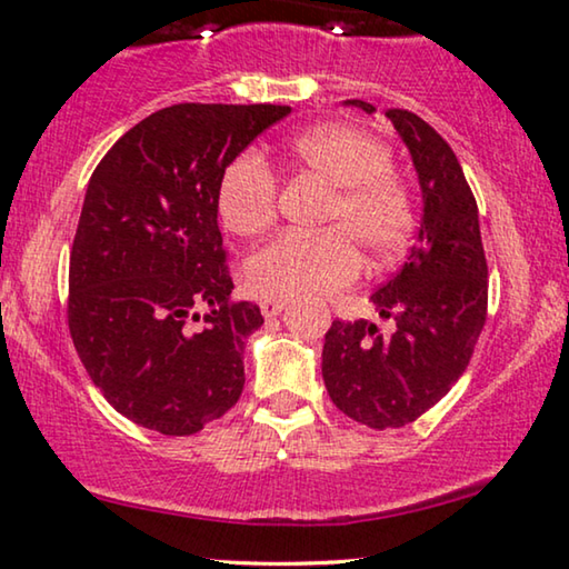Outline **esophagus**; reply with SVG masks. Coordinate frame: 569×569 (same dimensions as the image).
Instances as JSON below:
<instances>
[{"mask_svg":"<svg viewBox=\"0 0 569 569\" xmlns=\"http://www.w3.org/2000/svg\"><path fill=\"white\" fill-rule=\"evenodd\" d=\"M283 307H286L283 299H262L260 301V311H262V317H266V319H273V317L281 315Z\"/></svg>","mask_w":569,"mask_h":569,"instance_id":"34e87169","label":"esophagus"}]
</instances>
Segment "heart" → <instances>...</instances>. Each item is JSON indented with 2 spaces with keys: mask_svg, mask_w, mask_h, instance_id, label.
<instances>
[{
  "mask_svg": "<svg viewBox=\"0 0 569 569\" xmlns=\"http://www.w3.org/2000/svg\"><path fill=\"white\" fill-rule=\"evenodd\" d=\"M288 164L330 186L317 234H288L260 247L244 276L268 299L325 296L361 273V249L373 262L395 260L410 242L415 203L407 182L391 170V151L379 136L346 123L309 128L288 143ZM219 216L239 237L262 234L276 221L278 182L254 154L231 162L219 182Z\"/></svg>",
  "mask_w": 569,
  "mask_h": 569,
  "instance_id": "1",
  "label": "heart"
}]
</instances>
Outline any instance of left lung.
Segmentation results:
<instances>
[{
  "label": "left lung",
  "mask_w": 569,
  "mask_h": 569,
  "mask_svg": "<svg viewBox=\"0 0 569 569\" xmlns=\"http://www.w3.org/2000/svg\"><path fill=\"white\" fill-rule=\"evenodd\" d=\"M373 113L371 102L348 100ZM422 190L418 242L402 270L373 291L395 332L335 319L325 335L322 376L340 412L373 430L402 428L448 395L467 371L487 319V260L477 201L453 149L420 116L389 108Z\"/></svg>",
  "instance_id": "8db88e82"
}]
</instances>
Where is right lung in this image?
Wrapping results in <instances>:
<instances>
[{"label":"right lung","mask_w":569,"mask_h":569,"mask_svg":"<svg viewBox=\"0 0 569 569\" xmlns=\"http://www.w3.org/2000/svg\"><path fill=\"white\" fill-rule=\"evenodd\" d=\"M288 106L162 108L118 139L87 186L69 258L67 322L94 387L136 426L193 436L237 405L244 340L229 301L219 182ZM198 306L212 309L206 318Z\"/></svg>","instance_id":"add662e5"}]
</instances>
